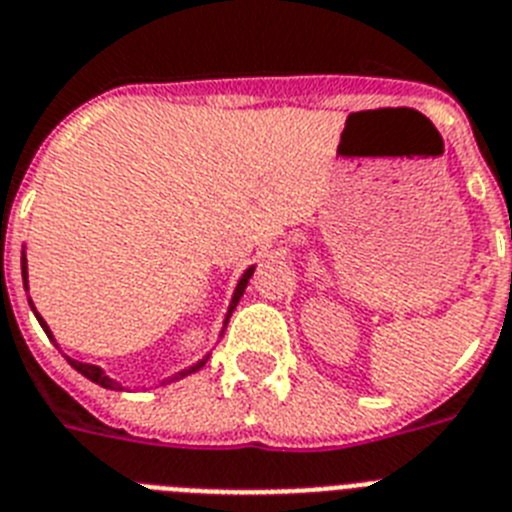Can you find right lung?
Segmentation results:
<instances>
[{
    "label": "right lung",
    "mask_w": 512,
    "mask_h": 512,
    "mask_svg": "<svg viewBox=\"0 0 512 512\" xmlns=\"http://www.w3.org/2000/svg\"><path fill=\"white\" fill-rule=\"evenodd\" d=\"M20 270H23V286H26V292H28V257H26V247H23V252H20ZM252 273H255V265H249V268L244 270L242 276H239V281H236V286H234V294H231V302H228L226 318H223V328H220L218 339H220V336H223V331H226V323H228V318H231V313H234V310H236V305H239V299H242V294H244V289H247V284H249V278H252ZM28 305H31L33 315H36V321H39V323H41V328H44V334H47L49 339H52V342H54V334H52V328H49V326H47V321H44V318H41V315H39V310H36V307H33V302H31V299H28ZM54 344H57V342H54ZM57 350H60V344H57ZM207 357H210V352H207V355L202 357V360H197V363H191L189 368H184V371H178V373H173V376L162 378V381H160V386H165V384H173V381H181V378L191 376V373H197L199 368H202V365L207 363ZM68 363L73 365V368H76V371L81 373V376H86V378H89V381H94V384L105 386V389H115V392H128L126 386L120 384V381H115V378H110V376H107V373H105V368H99V365L81 363V360H73V357H68Z\"/></svg>",
    "instance_id": "right-lung-1"
}]
</instances>
